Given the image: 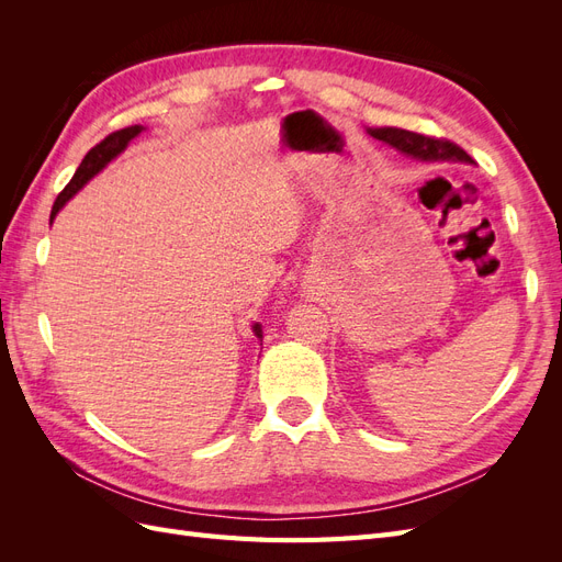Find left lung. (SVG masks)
<instances>
[{
  "label": "left lung",
  "mask_w": 562,
  "mask_h": 562,
  "mask_svg": "<svg viewBox=\"0 0 562 562\" xmlns=\"http://www.w3.org/2000/svg\"><path fill=\"white\" fill-rule=\"evenodd\" d=\"M372 138H378L391 147H396L403 155H411L422 161H462V164H473V159L467 155V151L443 138H431V135H422L413 133L405 128H394V126H384V128H368Z\"/></svg>",
  "instance_id": "left-lung-1"
}]
</instances>
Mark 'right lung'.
<instances>
[{
    "instance_id": "1",
    "label": "right lung",
    "mask_w": 562,
    "mask_h": 562,
    "mask_svg": "<svg viewBox=\"0 0 562 562\" xmlns=\"http://www.w3.org/2000/svg\"><path fill=\"white\" fill-rule=\"evenodd\" d=\"M143 131V126H126V128H122V131H114V133H110L105 140H100L87 157H83V161L79 164V168H77V173H75V178L67 182V187L65 190L58 194V199H56V203H54V209H50V220H54L56 215H58V211L65 206L67 201H70L83 184H87L98 171H103V168L116 157V155H122V151L126 149V145L135 138V135H138ZM252 333L258 335V337H262V328L258 326V323H255L252 326Z\"/></svg>"
}]
</instances>
